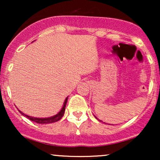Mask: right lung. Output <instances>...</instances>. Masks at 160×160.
Returning <instances> with one entry per match:
<instances>
[{
    "label": "right lung",
    "mask_w": 160,
    "mask_h": 160,
    "mask_svg": "<svg viewBox=\"0 0 160 160\" xmlns=\"http://www.w3.org/2000/svg\"><path fill=\"white\" fill-rule=\"evenodd\" d=\"M67 101H68V98L65 99V102H64V105L62 107V110L57 113L56 115L53 116V117H48V118H36V117H30V116H28L25 113H23L22 112H21L19 111L20 113H21L22 115L25 116V117H27L28 119H29L30 120L34 121V122H37V123H40V124H47V123H52V122H57L62 119V117L64 116V113H65V107H66V104H67Z\"/></svg>",
    "instance_id": "add662e5"
}]
</instances>
